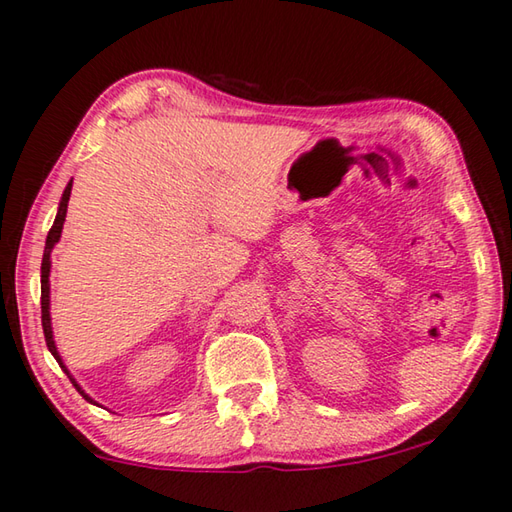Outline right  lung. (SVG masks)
Returning <instances> with one entry per match:
<instances>
[{
  "instance_id": "right-lung-1",
  "label": "right lung",
  "mask_w": 512,
  "mask_h": 512,
  "mask_svg": "<svg viewBox=\"0 0 512 512\" xmlns=\"http://www.w3.org/2000/svg\"><path fill=\"white\" fill-rule=\"evenodd\" d=\"M71 185H67V190H64L62 194V201H60V208H58V217H55L53 226L49 230V237H46V246H44V257H42V329H44V340H46V347H49V351L55 356V360L60 362V367L67 371V367L62 365V360L58 356V349H55V342H53V331H51V315H49V273H51V250L53 246L58 244V239L62 235V224H64V217H67V206H69V197H71ZM69 374V371H67ZM71 378V376H69ZM73 380V378H71ZM73 385H76V380H73ZM78 387V385H76ZM78 392L82 394V398H87V401H91V398L82 392V389L78 387Z\"/></svg>"
}]
</instances>
